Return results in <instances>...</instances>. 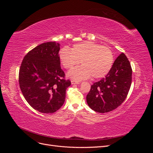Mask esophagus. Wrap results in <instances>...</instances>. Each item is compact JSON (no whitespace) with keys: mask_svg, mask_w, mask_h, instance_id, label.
<instances>
[{"mask_svg":"<svg viewBox=\"0 0 153 153\" xmlns=\"http://www.w3.org/2000/svg\"><path fill=\"white\" fill-rule=\"evenodd\" d=\"M71 84H79L80 83V82L76 81V80H72L71 81Z\"/></svg>","mask_w":153,"mask_h":153,"instance_id":"1","label":"esophagus"}]
</instances>
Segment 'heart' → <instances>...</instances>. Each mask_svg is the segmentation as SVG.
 I'll list each match as a JSON object with an SVG mask.
<instances>
[{
	"label": "heart",
	"mask_w": 153,
	"mask_h": 153,
	"mask_svg": "<svg viewBox=\"0 0 153 153\" xmlns=\"http://www.w3.org/2000/svg\"><path fill=\"white\" fill-rule=\"evenodd\" d=\"M59 59L66 69H72L81 62L83 66L68 73V76L75 80L86 79L91 76L93 78H102L110 71L114 63V54L108 47L88 41L74 45L71 49L62 48Z\"/></svg>",
	"instance_id": "1"
}]
</instances>
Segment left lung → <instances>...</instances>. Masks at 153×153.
I'll list each match as a JSON object with an SVG mask.
<instances>
[{
	"label": "left lung",
	"mask_w": 153,
	"mask_h": 153,
	"mask_svg": "<svg viewBox=\"0 0 153 153\" xmlns=\"http://www.w3.org/2000/svg\"><path fill=\"white\" fill-rule=\"evenodd\" d=\"M132 69L124 53L115 60L105 78L94 83L86 96L89 107L99 113L112 111L126 100L130 89Z\"/></svg>",
	"instance_id": "obj_1"
}]
</instances>
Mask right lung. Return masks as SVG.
<instances>
[{
    "mask_svg": "<svg viewBox=\"0 0 153 153\" xmlns=\"http://www.w3.org/2000/svg\"><path fill=\"white\" fill-rule=\"evenodd\" d=\"M60 44L47 42L31 50L23 59L19 84L25 99L41 113L52 114L63 105L67 88L71 85L59 59Z\"/></svg>",
    "mask_w": 153,
    "mask_h": 153,
    "instance_id": "1",
    "label": "right lung"
}]
</instances>
